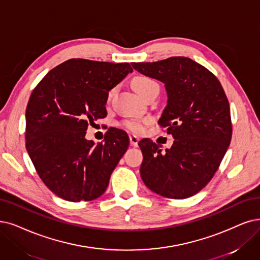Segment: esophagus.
I'll return each mask as SVG.
<instances>
[{"label":"esophagus","mask_w":260,"mask_h":260,"mask_svg":"<svg viewBox=\"0 0 260 260\" xmlns=\"http://www.w3.org/2000/svg\"><path fill=\"white\" fill-rule=\"evenodd\" d=\"M129 139H130L131 146H133V147H138V146H139V141H140V139H139L137 136H130Z\"/></svg>","instance_id":"obj_1"}]
</instances>
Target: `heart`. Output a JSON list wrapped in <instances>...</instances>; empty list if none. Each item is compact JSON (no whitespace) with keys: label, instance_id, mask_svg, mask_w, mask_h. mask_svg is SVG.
I'll return each instance as SVG.
<instances>
[{"label":"heart","instance_id":"heart-1","mask_svg":"<svg viewBox=\"0 0 260 260\" xmlns=\"http://www.w3.org/2000/svg\"><path fill=\"white\" fill-rule=\"evenodd\" d=\"M132 85H133L134 90H136L141 97L144 96L145 94H147V92H149L150 90L159 89V85L157 82L148 77H144V76L134 78L133 82H132ZM113 92H114V89H112L109 92V95H108L109 98L112 97ZM148 121H149L148 118L131 117V118L123 120L122 124H123V127L127 128L128 130H130L132 132H136V133H140L144 130L145 126L148 123Z\"/></svg>","mask_w":260,"mask_h":260}]
</instances>
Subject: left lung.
Segmentation results:
<instances>
[{
  "instance_id": "left-lung-1",
  "label": "left lung",
  "mask_w": 260,
  "mask_h": 260,
  "mask_svg": "<svg viewBox=\"0 0 260 260\" xmlns=\"http://www.w3.org/2000/svg\"><path fill=\"white\" fill-rule=\"evenodd\" d=\"M131 65L164 84L168 101L159 123L175 139L165 152L149 139L139 142L142 180L161 196L188 199L211 180L231 144V109L224 89L208 69L189 57Z\"/></svg>"
}]
</instances>
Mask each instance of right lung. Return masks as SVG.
Segmentation results:
<instances>
[{"label": "right lung", "mask_w": 260, "mask_h": 260, "mask_svg": "<svg viewBox=\"0 0 260 260\" xmlns=\"http://www.w3.org/2000/svg\"><path fill=\"white\" fill-rule=\"evenodd\" d=\"M133 69L128 63L71 58L50 70L29 97L26 150L40 179L60 199L92 201L106 192L129 146L126 131L85 139L88 123L107 116L109 91Z\"/></svg>", "instance_id": "1"}]
</instances>
